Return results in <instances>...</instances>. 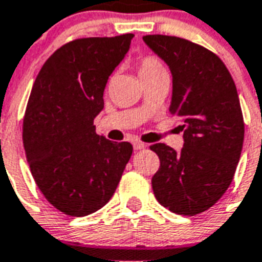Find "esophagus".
I'll use <instances>...</instances> for the list:
<instances>
[{
	"instance_id": "obj_1",
	"label": "esophagus",
	"mask_w": 262,
	"mask_h": 262,
	"mask_svg": "<svg viewBox=\"0 0 262 262\" xmlns=\"http://www.w3.org/2000/svg\"><path fill=\"white\" fill-rule=\"evenodd\" d=\"M133 147H135V150H144V148H146V144L141 143V141H135V143H133Z\"/></svg>"
}]
</instances>
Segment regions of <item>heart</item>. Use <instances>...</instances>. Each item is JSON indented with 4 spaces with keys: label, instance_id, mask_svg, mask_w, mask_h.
I'll return each instance as SVG.
<instances>
[{
    "label": "heart",
    "instance_id": "1",
    "mask_svg": "<svg viewBox=\"0 0 262 262\" xmlns=\"http://www.w3.org/2000/svg\"><path fill=\"white\" fill-rule=\"evenodd\" d=\"M137 71H139V75H140L141 80L146 79L148 76H152L156 73H160V72H165V65L164 62L161 61L160 58L157 55H152V54H147V55H143V57L137 61Z\"/></svg>",
    "mask_w": 262,
    "mask_h": 262
}]
</instances>
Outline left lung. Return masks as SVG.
Masks as SVG:
<instances>
[{"label": "left lung", "instance_id": "obj_1", "mask_svg": "<svg viewBox=\"0 0 262 262\" xmlns=\"http://www.w3.org/2000/svg\"><path fill=\"white\" fill-rule=\"evenodd\" d=\"M143 40L172 72L169 112L185 139L180 152L164 143L150 146L160 158L152 191L169 211L193 216L211 208L233 180L245 139L236 84L222 59L200 44L162 34Z\"/></svg>", "mask_w": 262, "mask_h": 262}]
</instances>
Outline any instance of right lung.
<instances>
[{
  "label": "right lung",
  "instance_id": "1",
  "mask_svg": "<svg viewBox=\"0 0 262 262\" xmlns=\"http://www.w3.org/2000/svg\"><path fill=\"white\" fill-rule=\"evenodd\" d=\"M133 34L76 38L38 72L23 118V146L36 185L69 216L100 210L115 193L133 147L97 135L108 77Z\"/></svg>",
  "mask_w": 262,
  "mask_h": 262
}]
</instances>
